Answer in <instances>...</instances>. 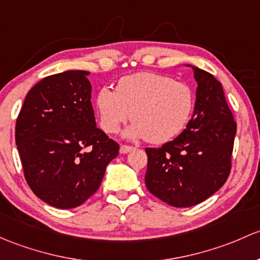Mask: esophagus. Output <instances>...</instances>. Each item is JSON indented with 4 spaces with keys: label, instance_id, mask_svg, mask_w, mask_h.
<instances>
[{
    "label": "esophagus",
    "instance_id": "esophagus-1",
    "mask_svg": "<svg viewBox=\"0 0 260 260\" xmlns=\"http://www.w3.org/2000/svg\"><path fill=\"white\" fill-rule=\"evenodd\" d=\"M133 149V147H131V146H124V144H123V146H121V148H119V152L122 153V154H125V153H128V152H131Z\"/></svg>",
    "mask_w": 260,
    "mask_h": 260
}]
</instances>
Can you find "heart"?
I'll return each instance as SVG.
<instances>
[{
  "label": "heart",
  "instance_id": "1",
  "mask_svg": "<svg viewBox=\"0 0 260 260\" xmlns=\"http://www.w3.org/2000/svg\"><path fill=\"white\" fill-rule=\"evenodd\" d=\"M194 92L183 82L157 73L124 76L116 91L103 87L95 97L100 123L107 133H117L128 118L135 122L125 137L147 138L151 143H166L187 125L194 108Z\"/></svg>",
  "mask_w": 260,
  "mask_h": 260
}]
</instances>
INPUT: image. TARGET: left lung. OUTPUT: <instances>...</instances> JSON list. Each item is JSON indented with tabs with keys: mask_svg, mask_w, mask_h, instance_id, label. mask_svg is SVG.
I'll return each instance as SVG.
<instances>
[{
	"mask_svg": "<svg viewBox=\"0 0 260 260\" xmlns=\"http://www.w3.org/2000/svg\"><path fill=\"white\" fill-rule=\"evenodd\" d=\"M187 66L198 84L192 118L173 141L160 148H146L147 189L177 208L202 203L225 183L237 133L222 83L206 71Z\"/></svg>",
	"mask_w": 260,
	"mask_h": 260,
	"instance_id": "left-lung-1",
	"label": "left lung"
}]
</instances>
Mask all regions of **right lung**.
I'll return each instance as SVG.
<instances>
[{
	"label": "right lung",
	"instance_id": "obj_1",
	"mask_svg": "<svg viewBox=\"0 0 260 260\" xmlns=\"http://www.w3.org/2000/svg\"><path fill=\"white\" fill-rule=\"evenodd\" d=\"M87 71L48 76L32 87L16 121L24 178L41 201L81 206L100 188L118 143L95 127Z\"/></svg>",
	"mask_w": 260,
	"mask_h": 260
}]
</instances>
